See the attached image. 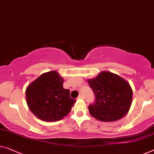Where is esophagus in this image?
I'll list each match as a JSON object with an SVG mask.
<instances>
[{"label": "esophagus", "mask_w": 154, "mask_h": 154, "mask_svg": "<svg viewBox=\"0 0 154 154\" xmlns=\"http://www.w3.org/2000/svg\"><path fill=\"white\" fill-rule=\"evenodd\" d=\"M78 99H79V100H83V99H84L83 95H79V97H78Z\"/></svg>", "instance_id": "obj_1"}]
</instances>
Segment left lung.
Instances as JSON below:
<instances>
[{
    "label": "left lung",
    "instance_id": "obj_1",
    "mask_svg": "<svg viewBox=\"0 0 154 154\" xmlns=\"http://www.w3.org/2000/svg\"><path fill=\"white\" fill-rule=\"evenodd\" d=\"M95 95V102L88 106L92 117L101 122L122 118L132 104L133 91L127 80L109 71H102L87 79Z\"/></svg>",
    "mask_w": 154,
    "mask_h": 154
}]
</instances>
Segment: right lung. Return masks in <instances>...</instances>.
<instances>
[{"mask_svg": "<svg viewBox=\"0 0 154 154\" xmlns=\"http://www.w3.org/2000/svg\"><path fill=\"white\" fill-rule=\"evenodd\" d=\"M64 79L56 70L41 74L26 90L29 109L44 122H56L67 116L76 100L63 87Z\"/></svg>", "mask_w": 154, "mask_h": 154, "instance_id": "right-lung-1", "label": "right lung"}]
</instances>
